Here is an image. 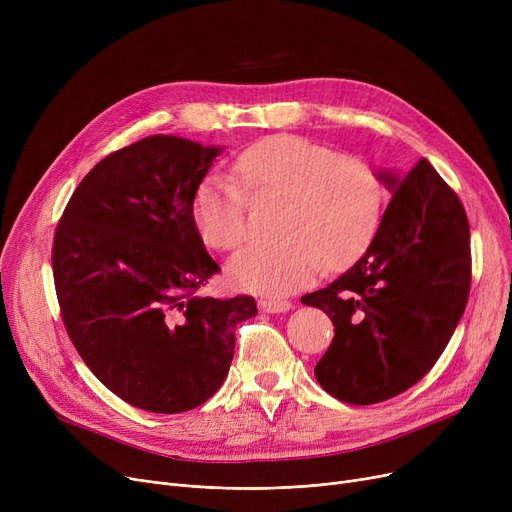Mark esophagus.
Instances as JSON below:
<instances>
[{"label": "esophagus", "instance_id": "esophagus-1", "mask_svg": "<svg viewBox=\"0 0 512 512\" xmlns=\"http://www.w3.org/2000/svg\"><path fill=\"white\" fill-rule=\"evenodd\" d=\"M259 309L263 313H286L292 309V303L288 301H270V299H261Z\"/></svg>", "mask_w": 512, "mask_h": 512}]
</instances>
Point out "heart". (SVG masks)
<instances>
[{"mask_svg": "<svg viewBox=\"0 0 512 512\" xmlns=\"http://www.w3.org/2000/svg\"><path fill=\"white\" fill-rule=\"evenodd\" d=\"M241 180L207 176L193 195V220L207 245L236 251L249 238V194L280 197L284 236L255 245L228 265L234 286L263 297H286L309 286L328 265L353 263L378 232L386 205L384 182L369 161L309 139L270 137L242 153Z\"/></svg>", "mask_w": 512, "mask_h": 512, "instance_id": "1", "label": "heart"}]
</instances>
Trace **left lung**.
I'll list each match as a JSON object with an SVG mask.
<instances>
[{
	"mask_svg": "<svg viewBox=\"0 0 512 512\" xmlns=\"http://www.w3.org/2000/svg\"><path fill=\"white\" fill-rule=\"evenodd\" d=\"M378 174L392 201L365 255L301 299L332 319L315 378L348 405L415 386L444 353L471 288L469 222L452 188L427 159L405 176Z\"/></svg>",
	"mask_w": 512,
	"mask_h": 512,
	"instance_id": "left-lung-1",
	"label": "left lung"
}]
</instances>
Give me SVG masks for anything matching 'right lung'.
Returning <instances> with one entry per match:
<instances>
[{"instance_id": "add662e5", "label": "right lung", "mask_w": 512, "mask_h": 512, "mask_svg": "<svg viewBox=\"0 0 512 512\" xmlns=\"http://www.w3.org/2000/svg\"><path fill=\"white\" fill-rule=\"evenodd\" d=\"M222 147L153 134L105 159L70 197L53 240L66 332L97 380L149 413L191 411L218 392L253 297L197 290L220 272L193 195Z\"/></svg>"}]
</instances>
